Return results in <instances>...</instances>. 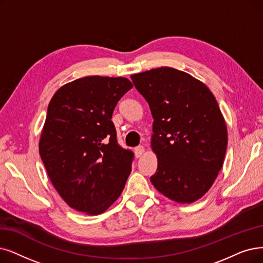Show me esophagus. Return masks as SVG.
<instances>
[{"mask_svg":"<svg viewBox=\"0 0 263 263\" xmlns=\"http://www.w3.org/2000/svg\"><path fill=\"white\" fill-rule=\"evenodd\" d=\"M143 152H144V148L142 145H138V146H136V148H135L136 157H140L143 154Z\"/></svg>","mask_w":263,"mask_h":263,"instance_id":"34e87169","label":"esophagus"}]
</instances>
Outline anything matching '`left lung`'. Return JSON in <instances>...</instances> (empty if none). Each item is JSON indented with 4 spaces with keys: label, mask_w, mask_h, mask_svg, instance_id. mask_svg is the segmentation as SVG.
Listing matches in <instances>:
<instances>
[{
    "label": "left lung",
    "mask_w": 263,
    "mask_h": 263,
    "mask_svg": "<svg viewBox=\"0 0 263 263\" xmlns=\"http://www.w3.org/2000/svg\"><path fill=\"white\" fill-rule=\"evenodd\" d=\"M154 119L152 150L156 190L178 203H192L213 185L228 145L227 125L204 83L185 72L161 67L130 77Z\"/></svg>",
    "instance_id": "8db88e82"
}]
</instances>
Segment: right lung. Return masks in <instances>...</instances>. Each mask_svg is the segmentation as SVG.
<instances>
[{"label": "right lung", "mask_w": 263, "mask_h": 263, "mask_svg": "<svg viewBox=\"0 0 263 263\" xmlns=\"http://www.w3.org/2000/svg\"><path fill=\"white\" fill-rule=\"evenodd\" d=\"M132 88L125 78L86 77L60 87L48 104L40 155L52 185L76 211L99 215L123 191L134 153L118 143L111 119Z\"/></svg>", "instance_id": "add662e5"}]
</instances>
